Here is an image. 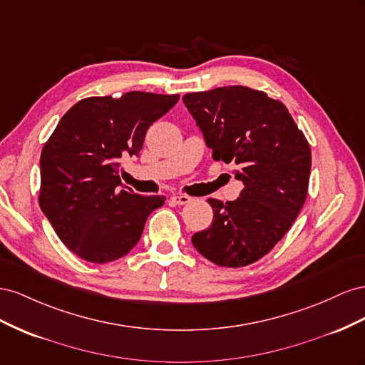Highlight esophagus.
Masks as SVG:
<instances>
[{
    "instance_id": "1",
    "label": "esophagus",
    "mask_w": 365,
    "mask_h": 365,
    "mask_svg": "<svg viewBox=\"0 0 365 365\" xmlns=\"http://www.w3.org/2000/svg\"><path fill=\"white\" fill-rule=\"evenodd\" d=\"M171 202L175 205H186L191 202V197L186 195V194H175L171 197Z\"/></svg>"
}]
</instances>
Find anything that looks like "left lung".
<instances>
[{
    "label": "left lung",
    "instance_id": "obj_1",
    "mask_svg": "<svg viewBox=\"0 0 365 365\" xmlns=\"http://www.w3.org/2000/svg\"><path fill=\"white\" fill-rule=\"evenodd\" d=\"M183 103L214 160L235 163L245 188L234 202L207 199L214 220L192 235L210 262L225 267L255 263L295 222L307 195L310 147L284 103L242 86L188 93Z\"/></svg>",
    "mask_w": 365,
    "mask_h": 365
}]
</instances>
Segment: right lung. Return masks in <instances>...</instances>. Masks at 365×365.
Wrapping results in <instances>:
<instances>
[{
  "mask_svg": "<svg viewBox=\"0 0 365 365\" xmlns=\"http://www.w3.org/2000/svg\"><path fill=\"white\" fill-rule=\"evenodd\" d=\"M179 95L128 91L75 103L41 153L39 206L73 254L110 263L138 245L163 195L122 188L120 160L139 155L150 125Z\"/></svg>",
  "mask_w": 365,
  "mask_h": 365,
  "instance_id": "add662e5",
  "label": "right lung"
}]
</instances>
